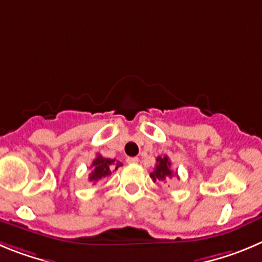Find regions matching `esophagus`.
<instances>
[{
	"label": "esophagus",
	"instance_id": "34e87169",
	"mask_svg": "<svg viewBox=\"0 0 262 262\" xmlns=\"http://www.w3.org/2000/svg\"><path fill=\"white\" fill-rule=\"evenodd\" d=\"M138 158L137 157H129V158H126V162H128L129 164H134V163H138Z\"/></svg>",
	"mask_w": 262,
	"mask_h": 262
}]
</instances>
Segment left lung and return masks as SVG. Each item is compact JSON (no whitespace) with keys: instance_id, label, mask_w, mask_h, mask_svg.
<instances>
[{"instance_id":"8db88e82","label":"left lung","mask_w":262,"mask_h":262,"mask_svg":"<svg viewBox=\"0 0 262 262\" xmlns=\"http://www.w3.org/2000/svg\"><path fill=\"white\" fill-rule=\"evenodd\" d=\"M173 175L176 176V172L173 173V171L171 169V162H169L168 157L164 155V157H158L157 163H155L154 171L150 173V178L152 179V181H168L169 179L173 178Z\"/></svg>"}]
</instances>
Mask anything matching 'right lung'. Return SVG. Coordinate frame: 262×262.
I'll use <instances>...</instances> for the list:
<instances>
[{
  "label": "right lung",
  "instance_id": "1",
  "mask_svg": "<svg viewBox=\"0 0 262 262\" xmlns=\"http://www.w3.org/2000/svg\"><path fill=\"white\" fill-rule=\"evenodd\" d=\"M120 166H122V163L116 162V159H110V158H104L98 154L90 167L91 173L89 175V180L93 183H98L99 180L110 176L111 172L117 169Z\"/></svg>",
  "mask_w": 262,
  "mask_h": 262
}]
</instances>
